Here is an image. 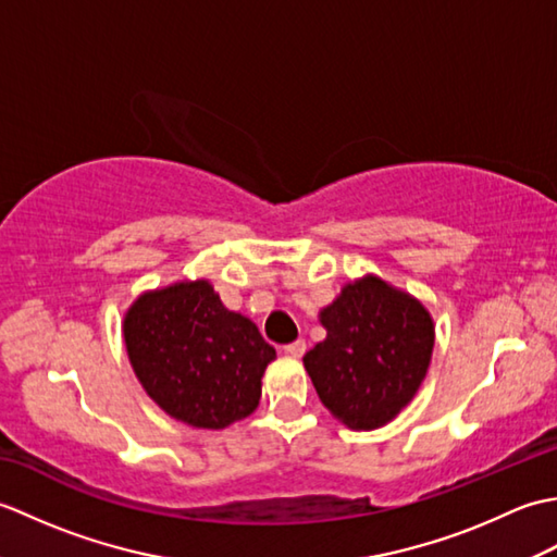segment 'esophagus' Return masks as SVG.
Listing matches in <instances>:
<instances>
[{
    "instance_id": "34e87169",
    "label": "esophagus",
    "mask_w": 557,
    "mask_h": 557,
    "mask_svg": "<svg viewBox=\"0 0 557 557\" xmlns=\"http://www.w3.org/2000/svg\"><path fill=\"white\" fill-rule=\"evenodd\" d=\"M304 351H306V342H304V339H297V342H292V345H285V354H287V357L301 359Z\"/></svg>"
}]
</instances>
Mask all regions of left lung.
Masks as SVG:
<instances>
[{"label": "left lung", "mask_w": 557, "mask_h": 557, "mask_svg": "<svg viewBox=\"0 0 557 557\" xmlns=\"http://www.w3.org/2000/svg\"><path fill=\"white\" fill-rule=\"evenodd\" d=\"M318 321L327 335L306 351L304 369L327 411L351 431L393 421L429 373L435 345L429 309L369 272L347 282Z\"/></svg>", "instance_id": "8db88e82"}]
</instances>
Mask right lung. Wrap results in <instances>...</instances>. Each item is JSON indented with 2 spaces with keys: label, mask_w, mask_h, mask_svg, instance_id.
Wrapping results in <instances>:
<instances>
[{
  "label": "right lung",
  "mask_w": 557,
  "mask_h": 557,
  "mask_svg": "<svg viewBox=\"0 0 557 557\" xmlns=\"http://www.w3.org/2000/svg\"><path fill=\"white\" fill-rule=\"evenodd\" d=\"M148 397L191 429L220 431L253 413L275 349L253 321L227 311L206 277L148 289L122 323Z\"/></svg>",
  "instance_id": "add662e5"
}]
</instances>
